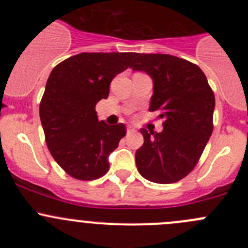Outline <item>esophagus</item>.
<instances>
[{"mask_svg": "<svg viewBox=\"0 0 248 248\" xmlns=\"http://www.w3.org/2000/svg\"><path fill=\"white\" fill-rule=\"evenodd\" d=\"M134 132H136V129H134L133 127H132V126H128V127H127V133L131 134V133H134Z\"/></svg>", "mask_w": 248, "mask_h": 248, "instance_id": "34e87169", "label": "esophagus"}]
</instances>
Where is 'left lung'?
Returning a JSON list of instances; mask_svg holds the SVG:
<instances>
[{
  "label": "left lung",
  "instance_id": "8db88e82",
  "mask_svg": "<svg viewBox=\"0 0 248 248\" xmlns=\"http://www.w3.org/2000/svg\"><path fill=\"white\" fill-rule=\"evenodd\" d=\"M129 68L151 77L149 109L164 119L159 133L140 129L137 168L149 181L174 184L196 167L211 137L215 94L197 64L172 55L137 54Z\"/></svg>",
  "mask_w": 248,
  "mask_h": 248
}]
</instances>
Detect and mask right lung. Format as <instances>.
Masks as SVG:
<instances>
[{
    "instance_id": "right-lung-1",
    "label": "right lung",
    "mask_w": 248,
    "mask_h": 248,
    "mask_svg": "<svg viewBox=\"0 0 248 248\" xmlns=\"http://www.w3.org/2000/svg\"><path fill=\"white\" fill-rule=\"evenodd\" d=\"M134 52H81L50 73L39 116L50 154L78 180H94L109 170V155L126 136L124 124L98 121L94 108L108 98L109 85L128 68Z\"/></svg>"
}]
</instances>
